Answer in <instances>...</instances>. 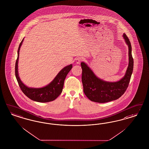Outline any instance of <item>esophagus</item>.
I'll list each match as a JSON object with an SVG mask.
<instances>
[{
	"mask_svg": "<svg viewBox=\"0 0 149 149\" xmlns=\"http://www.w3.org/2000/svg\"><path fill=\"white\" fill-rule=\"evenodd\" d=\"M82 61H84V58L82 57H77L75 59V61L77 64H79L80 62H82Z\"/></svg>",
	"mask_w": 149,
	"mask_h": 149,
	"instance_id": "34e87169",
	"label": "esophagus"
}]
</instances>
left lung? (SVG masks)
Listing matches in <instances>:
<instances>
[{
  "instance_id": "8db88e82",
  "label": "left lung",
  "mask_w": 149,
  "mask_h": 149,
  "mask_svg": "<svg viewBox=\"0 0 149 149\" xmlns=\"http://www.w3.org/2000/svg\"><path fill=\"white\" fill-rule=\"evenodd\" d=\"M123 37L129 48V65L125 76L120 81L106 82L98 79L87 65L82 62V80L84 93L93 102H108L120 97L128 87L133 70L134 60L132 54L131 43L127 36L124 33Z\"/></svg>"
}]
</instances>
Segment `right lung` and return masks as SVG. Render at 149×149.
Here are the masks:
<instances>
[{"label":"right lung","instance_id":"1","mask_svg":"<svg viewBox=\"0 0 149 149\" xmlns=\"http://www.w3.org/2000/svg\"><path fill=\"white\" fill-rule=\"evenodd\" d=\"M24 41V38L21 42L17 51V58L15 63V76L19 85L20 87L21 91L27 97L32 100L39 102H48L53 101L58 97L63 91L64 86V82L67 74L72 69V64L68 65L64 68L59 72L56 77L49 85L45 87L40 88H29L25 86L21 81L19 77L17 70V64L19 56V51L20 47Z\"/></svg>","mask_w":149,"mask_h":149}]
</instances>
